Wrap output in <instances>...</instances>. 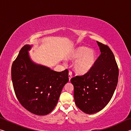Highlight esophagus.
<instances>
[{
    "instance_id": "1",
    "label": "esophagus",
    "mask_w": 131,
    "mask_h": 131,
    "mask_svg": "<svg viewBox=\"0 0 131 131\" xmlns=\"http://www.w3.org/2000/svg\"><path fill=\"white\" fill-rule=\"evenodd\" d=\"M72 78V73H71L70 72H69V81H70L71 79Z\"/></svg>"
}]
</instances>
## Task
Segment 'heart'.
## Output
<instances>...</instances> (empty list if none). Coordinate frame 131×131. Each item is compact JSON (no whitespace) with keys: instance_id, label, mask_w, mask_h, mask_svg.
I'll use <instances>...</instances> for the list:
<instances>
[{"instance_id":"heart-1","label":"heart","mask_w":131,"mask_h":131,"mask_svg":"<svg viewBox=\"0 0 131 131\" xmlns=\"http://www.w3.org/2000/svg\"><path fill=\"white\" fill-rule=\"evenodd\" d=\"M66 59L74 61L73 68L79 74H84L92 69L96 62V53L94 50L84 46L73 48L66 55Z\"/></svg>"}]
</instances>
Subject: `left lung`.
Segmentation results:
<instances>
[{"mask_svg":"<svg viewBox=\"0 0 131 131\" xmlns=\"http://www.w3.org/2000/svg\"><path fill=\"white\" fill-rule=\"evenodd\" d=\"M97 43L101 54L94 67L83 76L70 80L75 103L87 114L102 110L112 99L118 83V68L113 53L107 46Z\"/></svg>","mask_w":131,"mask_h":131,"instance_id":"obj_1","label":"left lung"}]
</instances>
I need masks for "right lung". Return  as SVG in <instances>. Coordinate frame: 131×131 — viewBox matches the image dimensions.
I'll use <instances>...</instances> for the list:
<instances>
[{
  "instance_id": "add662e5",
  "label": "right lung",
  "mask_w": 131,
  "mask_h": 131,
  "mask_svg": "<svg viewBox=\"0 0 131 131\" xmlns=\"http://www.w3.org/2000/svg\"><path fill=\"white\" fill-rule=\"evenodd\" d=\"M32 46L21 48L13 62L12 79L15 94L21 105L38 116L49 114L58 101L63 86L69 81L68 69L58 72L35 63L29 51Z\"/></svg>"
}]
</instances>
